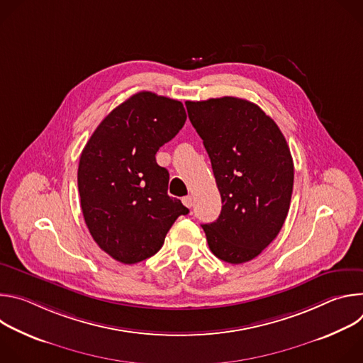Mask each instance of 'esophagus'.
<instances>
[{
	"mask_svg": "<svg viewBox=\"0 0 363 363\" xmlns=\"http://www.w3.org/2000/svg\"><path fill=\"white\" fill-rule=\"evenodd\" d=\"M182 203L186 206V208H191V206L194 205V199H192V196H191V195L184 196V198H182Z\"/></svg>",
	"mask_w": 363,
	"mask_h": 363,
	"instance_id": "1",
	"label": "esophagus"
}]
</instances>
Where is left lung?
<instances>
[{
	"label": "left lung",
	"instance_id": "1",
	"mask_svg": "<svg viewBox=\"0 0 363 363\" xmlns=\"http://www.w3.org/2000/svg\"><path fill=\"white\" fill-rule=\"evenodd\" d=\"M185 105L223 201L217 221L202 225L206 241L220 260L247 263L277 237L287 217L294 179L289 145L276 122L245 99Z\"/></svg>",
	"mask_w": 363,
	"mask_h": 363
}]
</instances>
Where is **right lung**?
Here are the masks:
<instances>
[{
	"mask_svg": "<svg viewBox=\"0 0 363 363\" xmlns=\"http://www.w3.org/2000/svg\"><path fill=\"white\" fill-rule=\"evenodd\" d=\"M185 121L181 101L139 91L100 122L80 155L84 223L97 245L123 264L157 254L175 220L189 213L168 195L169 172L155 158Z\"/></svg>",
	"mask_w": 363,
	"mask_h": 363,
	"instance_id": "obj_1",
	"label": "right lung"
}]
</instances>
